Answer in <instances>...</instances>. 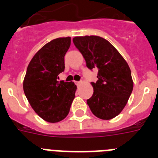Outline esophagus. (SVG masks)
<instances>
[{"label":"esophagus","instance_id":"34e87169","mask_svg":"<svg viewBox=\"0 0 158 158\" xmlns=\"http://www.w3.org/2000/svg\"><path fill=\"white\" fill-rule=\"evenodd\" d=\"M76 84H77V86H80L82 84V81H77Z\"/></svg>","mask_w":158,"mask_h":158}]
</instances>
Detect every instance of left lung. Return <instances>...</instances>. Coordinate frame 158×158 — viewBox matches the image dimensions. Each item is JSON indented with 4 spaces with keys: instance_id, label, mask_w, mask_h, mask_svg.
Listing matches in <instances>:
<instances>
[{
    "instance_id": "obj_1",
    "label": "left lung",
    "mask_w": 158,
    "mask_h": 158,
    "mask_svg": "<svg viewBox=\"0 0 158 158\" xmlns=\"http://www.w3.org/2000/svg\"><path fill=\"white\" fill-rule=\"evenodd\" d=\"M75 47L89 69H97L98 81L92 82L93 94L87 104L93 115L104 120L115 118L126 106L133 90L131 69L114 46L96 35L73 38Z\"/></svg>"
}]
</instances>
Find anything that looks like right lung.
<instances>
[{"mask_svg": "<svg viewBox=\"0 0 158 158\" xmlns=\"http://www.w3.org/2000/svg\"><path fill=\"white\" fill-rule=\"evenodd\" d=\"M71 38L51 40L31 60L23 79L24 94L35 113L48 123H58L68 115L75 97L73 82L58 81L65 69L64 57L70 47Z\"/></svg>", "mask_w": 158, "mask_h": 158, "instance_id": "right-lung-1", "label": "right lung"}]
</instances>
